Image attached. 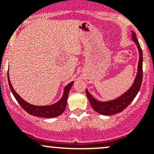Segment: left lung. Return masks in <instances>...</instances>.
<instances>
[{"mask_svg":"<svg viewBox=\"0 0 154 154\" xmlns=\"http://www.w3.org/2000/svg\"><path fill=\"white\" fill-rule=\"evenodd\" d=\"M131 38L138 48L139 55L137 73H136V76L132 86L119 97H116L113 100H106V101L97 100L95 97H94L90 94L87 88L86 89V95L88 97V100H89L90 104H91L93 109L99 114L103 115V116H112L116 113L121 112L128 105H130V103L133 101V99L136 97L138 92L140 90L142 82V75H143V71H142V63H143L142 51L140 47V45H139V42L136 38V33L133 31H131Z\"/></svg>","mask_w":154,"mask_h":154,"instance_id":"obj_1","label":"left lung"}]
</instances>
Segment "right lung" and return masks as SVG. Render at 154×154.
<instances>
[{
  "mask_svg": "<svg viewBox=\"0 0 154 154\" xmlns=\"http://www.w3.org/2000/svg\"><path fill=\"white\" fill-rule=\"evenodd\" d=\"M7 77H8L9 86H10L11 91H12L15 98L17 100V101L18 102V103L21 105V106L27 113H29V115L42 118L57 117V116H60L65 111L66 104H67V99L68 97V94H69V91L74 83V81L71 82V83H69L64 87L63 96L56 103H53L51 105H47V106H35V105L30 104L28 102L25 101L22 97H20L19 94H17V92L15 91L10 82L9 71L8 74H7Z\"/></svg>",
  "mask_w": 154,
  "mask_h": 154,
  "instance_id": "right-lung-1",
  "label": "right lung"
}]
</instances>
